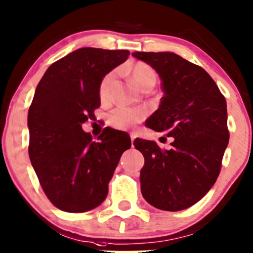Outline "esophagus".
Segmentation results:
<instances>
[{
	"label": "esophagus",
	"instance_id": "1",
	"mask_svg": "<svg viewBox=\"0 0 253 253\" xmlns=\"http://www.w3.org/2000/svg\"><path fill=\"white\" fill-rule=\"evenodd\" d=\"M130 138H131V142H133L134 138H136V133L131 132V133H130Z\"/></svg>",
	"mask_w": 253,
	"mask_h": 253
}]
</instances>
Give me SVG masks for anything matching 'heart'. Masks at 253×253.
Wrapping results in <instances>:
<instances>
[{
	"mask_svg": "<svg viewBox=\"0 0 253 253\" xmlns=\"http://www.w3.org/2000/svg\"><path fill=\"white\" fill-rule=\"evenodd\" d=\"M131 75L139 87H153L157 81V73L146 62H136L131 68ZM116 73L109 72L106 74L100 84V97L103 102H108L111 96V84H113ZM145 110L140 108H131L119 106L108 115V123L119 130L132 129L145 119Z\"/></svg>",
	"mask_w": 253,
	"mask_h": 253,
	"instance_id": "1",
	"label": "heart"
}]
</instances>
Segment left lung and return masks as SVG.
Instances as JSON below:
<instances>
[{"instance_id": "obj_1", "label": "left lung", "mask_w": 253, "mask_h": 253, "mask_svg": "<svg viewBox=\"0 0 253 253\" xmlns=\"http://www.w3.org/2000/svg\"><path fill=\"white\" fill-rule=\"evenodd\" d=\"M162 78L164 96L145 123L173 137L169 150L136 138L143 153L140 188L156 208L178 211L200 201L221 172L229 142L227 101L202 67L172 52H133Z\"/></svg>"}]
</instances>
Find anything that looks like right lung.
Here are the masks:
<instances>
[{"instance_id":"add662e5","label":"right lung","mask_w":253,"mask_h":253,"mask_svg":"<svg viewBox=\"0 0 253 253\" xmlns=\"http://www.w3.org/2000/svg\"><path fill=\"white\" fill-rule=\"evenodd\" d=\"M127 50L83 47L59 59L39 81L29 108V157L45 195L60 211L100 206L129 134L104 127L94 140L83 124L100 107L104 75L129 57Z\"/></svg>"}]
</instances>
